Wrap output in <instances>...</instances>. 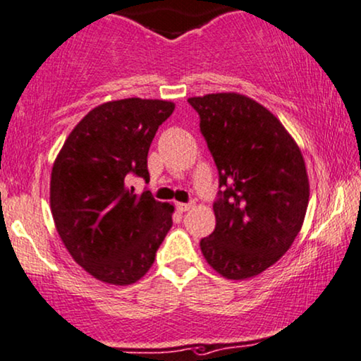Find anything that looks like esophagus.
Returning a JSON list of instances; mask_svg holds the SVG:
<instances>
[{
  "label": "esophagus",
  "mask_w": 361,
  "mask_h": 361,
  "mask_svg": "<svg viewBox=\"0 0 361 361\" xmlns=\"http://www.w3.org/2000/svg\"><path fill=\"white\" fill-rule=\"evenodd\" d=\"M191 207H193V204H191V203H178L176 204V209L180 213H185V212H188Z\"/></svg>",
  "instance_id": "obj_1"
}]
</instances>
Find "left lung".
Returning a JSON list of instances; mask_svg holds the SVG:
<instances>
[{"mask_svg": "<svg viewBox=\"0 0 361 361\" xmlns=\"http://www.w3.org/2000/svg\"><path fill=\"white\" fill-rule=\"evenodd\" d=\"M218 170L214 231L203 257L228 280L276 263L302 230L310 185L298 145L267 108L238 93L190 98Z\"/></svg>", "mask_w": 361, "mask_h": 361, "instance_id": "8db88e82", "label": "left lung"}]
</instances>
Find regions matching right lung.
Returning <instances> with one entry per match:
<instances>
[{"instance_id": "right-lung-1", "label": "right lung", "mask_w": 361, "mask_h": 361, "mask_svg": "<svg viewBox=\"0 0 361 361\" xmlns=\"http://www.w3.org/2000/svg\"><path fill=\"white\" fill-rule=\"evenodd\" d=\"M173 109L163 99L99 104L75 126L53 165L49 203L59 238L104 283L138 281L173 225V204L126 188L128 175L149 181V145Z\"/></svg>"}]
</instances>
